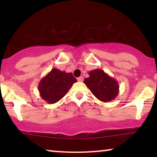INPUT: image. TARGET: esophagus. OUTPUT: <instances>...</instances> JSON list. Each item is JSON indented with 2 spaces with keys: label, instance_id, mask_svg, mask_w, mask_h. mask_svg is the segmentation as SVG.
<instances>
[{
  "label": "esophagus",
  "instance_id": "esophagus-1",
  "mask_svg": "<svg viewBox=\"0 0 157 157\" xmlns=\"http://www.w3.org/2000/svg\"><path fill=\"white\" fill-rule=\"evenodd\" d=\"M77 80L78 81H83V76H80L78 78H77Z\"/></svg>",
  "mask_w": 157,
  "mask_h": 157
}]
</instances>
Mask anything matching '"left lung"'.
<instances>
[{
	"label": "left lung",
	"mask_w": 157,
	"mask_h": 157,
	"mask_svg": "<svg viewBox=\"0 0 157 157\" xmlns=\"http://www.w3.org/2000/svg\"><path fill=\"white\" fill-rule=\"evenodd\" d=\"M89 74V77L86 78L83 83L98 100L109 102L118 96L119 86L114 78L109 76L100 68L91 71Z\"/></svg>",
	"instance_id": "left-lung-1"
}]
</instances>
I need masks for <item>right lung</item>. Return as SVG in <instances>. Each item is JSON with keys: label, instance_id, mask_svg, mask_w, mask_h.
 <instances>
[{"label": "right lung", "instance_id": "1", "mask_svg": "<svg viewBox=\"0 0 157 157\" xmlns=\"http://www.w3.org/2000/svg\"><path fill=\"white\" fill-rule=\"evenodd\" d=\"M77 80L71 73L53 68L41 78L38 85L40 97L50 104H55L67 94Z\"/></svg>", "mask_w": 157, "mask_h": 157}]
</instances>
